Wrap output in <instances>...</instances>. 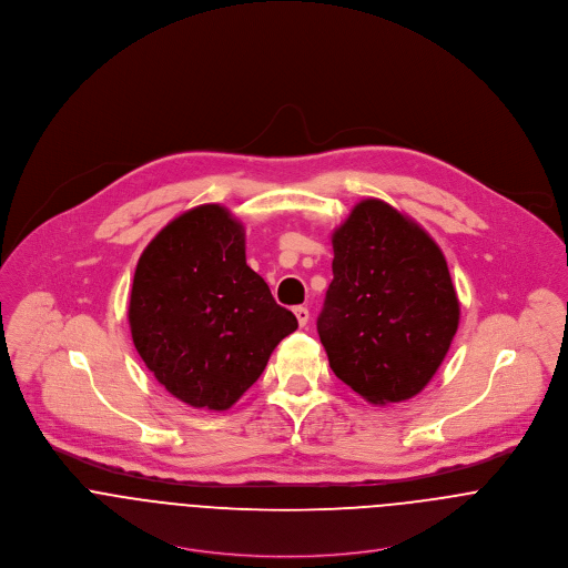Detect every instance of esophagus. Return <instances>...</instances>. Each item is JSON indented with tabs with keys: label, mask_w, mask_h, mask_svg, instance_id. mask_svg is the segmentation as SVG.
Segmentation results:
<instances>
[{
	"label": "esophagus",
	"mask_w": 568,
	"mask_h": 568,
	"mask_svg": "<svg viewBox=\"0 0 568 568\" xmlns=\"http://www.w3.org/2000/svg\"><path fill=\"white\" fill-rule=\"evenodd\" d=\"M295 317H297V324L304 327V325L308 324V320H311V313H308V308L297 306V308H295Z\"/></svg>",
	"instance_id": "esophagus-1"
}]
</instances>
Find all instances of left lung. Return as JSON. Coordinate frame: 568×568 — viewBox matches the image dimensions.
I'll return each instance as SVG.
<instances>
[{"label": "left lung", "mask_w": 568, "mask_h": 568, "mask_svg": "<svg viewBox=\"0 0 568 568\" xmlns=\"http://www.w3.org/2000/svg\"><path fill=\"white\" fill-rule=\"evenodd\" d=\"M332 248L334 280L317 320L332 372L372 405L417 396L459 325L442 248L381 199L354 205Z\"/></svg>", "instance_id": "obj_1"}]
</instances>
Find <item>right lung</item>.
<instances>
[{
	"instance_id": "1",
	"label": "right lung",
	"mask_w": 568,
	"mask_h": 568,
	"mask_svg": "<svg viewBox=\"0 0 568 568\" xmlns=\"http://www.w3.org/2000/svg\"><path fill=\"white\" fill-rule=\"evenodd\" d=\"M129 325L146 367L181 403L227 410L297 329L246 264L244 227L223 205H199L140 255Z\"/></svg>"
}]
</instances>
